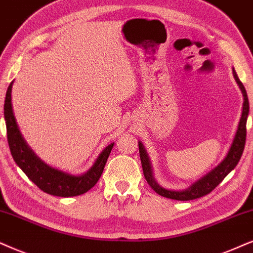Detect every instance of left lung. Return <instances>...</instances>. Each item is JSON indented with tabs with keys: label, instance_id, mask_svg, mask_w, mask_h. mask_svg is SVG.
<instances>
[{
	"label": "left lung",
	"instance_id": "left-lung-1",
	"mask_svg": "<svg viewBox=\"0 0 253 253\" xmlns=\"http://www.w3.org/2000/svg\"><path fill=\"white\" fill-rule=\"evenodd\" d=\"M232 75L243 94L242 116H241V119H239L237 130H236L235 136H233L232 143L231 146H230L228 153H226L225 158L220 161V164L217 165L216 167L211 169L209 172H207V174L204 175L203 177H201L200 180L194 182V183L189 185L187 189L170 190V189H166V188L161 187V185L155 181L154 175H153V167H152V162H150L149 160L148 153H147L143 143L141 141H139V153H140V160H141L143 175H145L146 181L148 182V184L152 187V189L154 190L155 193H158L159 195H161V196L164 197L171 198V200H177V201H190V200H195V198H200L202 196H206V195H208L209 193H211L217 185L224 180L226 175H228L231 170H233L236 166H237L239 160H241V156L243 154V150H244V146H245L246 121H248L250 106H249V99H248V94H246L244 85H243L242 82L239 81L235 69H232Z\"/></svg>",
	"mask_w": 253,
	"mask_h": 253
}]
</instances>
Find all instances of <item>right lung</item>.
<instances>
[{
    "mask_svg": "<svg viewBox=\"0 0 253 253\" xmlns=\"http://www.w3.org/2000/svg\"><path fill=\"white\" fill-rule=\"evenodd\" d=\"M14 82L10 83L7 89L4 100V120L7 126V137L12 159L24 174L43 190L44 193L59 197H72L85 194L100 178L106 165L113 143L105 148L94 164L87 171L81 175H72L69 172L53 168L35 154L24 140L16 123L11 105V89Z\"/></svg>",
    "mask_w": 253,
    "mask_h": 253,
    "instance_id": "right-lung-1",
    "label": "right lung"
}]
</instances>
